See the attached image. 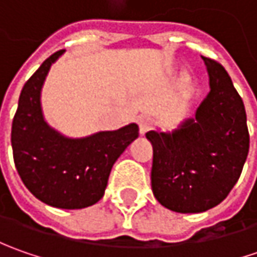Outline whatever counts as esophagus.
Masks as SVG:
<instances>
[{"label": "esophagus", "instance_id": "esophagus-1", "mask_svg": "<svg viewBox=\"0 0 257 257\" xmlns=\"http://www.w3.org/2000/svg\"><path fill=\"white\" fill-rule=\"evenodd\" d=\"M139 127H140V133L146 134L152 127H153V120L150 117H142L139 120Z\"/></svg>", "mask_w": 257, "mask_h": 257}]
</instances>
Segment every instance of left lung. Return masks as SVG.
<instances>
[{
	"label": "left lung",
	"mask_w": 257,
	"mask_h": 257,
	"mask_svg": "<svg viewBox=\"0 0 257 257\" xmlns=\"http://www.w3.org/2000/svg\"><path fill=\"white\" fill-rule=\"evenodd\" d=\"M210 93L170 133L149 132L153 144L152 190L164 207L179 213L206 212L222 203L240 177L249 153L242 97L220 63L203 57Z\"/></svg>",
	"instance_id": "left-lung-1"
}]
</instances>
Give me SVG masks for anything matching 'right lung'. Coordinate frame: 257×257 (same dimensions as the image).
Masks as SVG:
<instances>
[{
	"instance_id": "1",
	"label": "right lung",
	"mask_w": 257,
	"mask_h": 257,
	"mask_svg": "<svg viewBox=\"0 0 257 257\" xmlns=\"http://www.w3.org/2000/svg\"><path fill=\"white\" fill-rule=\"evenodd\" d=\"M50 55L20 94L13 120L11 146L17 172L38 200L60 209H83L103 197L115 160L139 137V125L67 139L45 123L40 94L51 64Z\"/></svg>"
}]
</instances>
